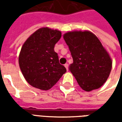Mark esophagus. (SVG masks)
<instances>
[{"mask_svg":"<svg viewBox=\"0 0 122 122\" xmlns=\"http://www.w3.org/2000/svg\"><path fill=\"white\" fill-rule=\"evenodd\" d=\"M65 68L66 69V70L68 71V70H69V65H68V63L65 64Z\"/></svg>","mask_w":122,"mask_h":122,"instance_id":"1","label":"esophagus"}]
</instances>
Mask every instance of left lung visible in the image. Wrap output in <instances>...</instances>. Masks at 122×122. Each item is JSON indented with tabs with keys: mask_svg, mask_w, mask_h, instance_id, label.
Returning <instances> with one entry per match:
<instances>
[{
	"mask_svg": "<svg viewBox=\"0 0 122 122\" xmlns=\"http://www.w3.org/2000/svg\"><path fill=\"white\" fill-rule=\"evenodd\" d=\"M63 38L73 59L69 71L80 87L90 92L102 86L109 76L112 61L98 38L90 31H73Z\"/></svg>",
	"mask_w": 122,
	"mask_h": 122,
	"instance_id": "1",
	"label": "left lung"
}]
</instances>
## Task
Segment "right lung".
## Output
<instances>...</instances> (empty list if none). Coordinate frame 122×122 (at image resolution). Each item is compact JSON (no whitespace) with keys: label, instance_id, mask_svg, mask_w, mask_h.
<instances>
[{"label":"right lung","instance_id":"obj_1","mask_svg":"<svg viewBox=\"0 0 122 122\" xmlns=\"http://www.w3.org/2000/svg\"><path fill=\"white\" fill-rule=\"evenodd\" d=\"M61 37L59 30L41 28L23 45L19 56L20 67L25 80L33 87L50 90L66 72L54 51Z\"/></svg>","mask_w":122,"mask_h":122}]
</instances>
